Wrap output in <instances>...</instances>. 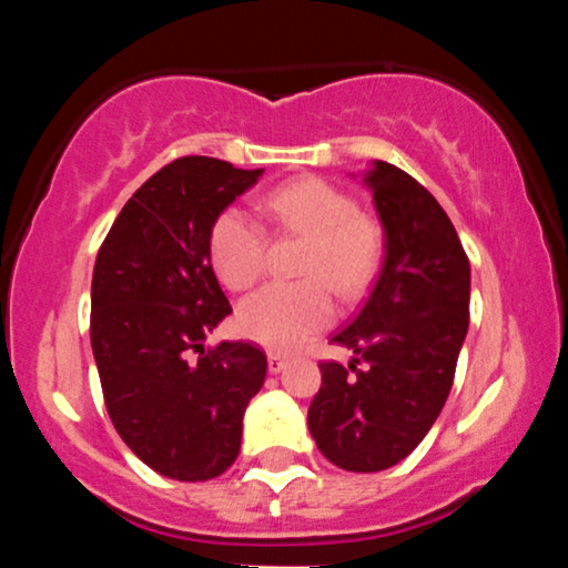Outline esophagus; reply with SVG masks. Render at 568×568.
<instances>
[{
    "mask_svg": "<svg viewBox=\"0 0 568 568\" xmlns=\"http://www.w3.org/2000/svg\"><path fill=\"white\" fill-rule=\"evenodd\" d=\"M266 361H270V374H280V371L288 366V357L280 355V352H270V357H266Z\"/></svg>",
    "mask_w": 568,
    "mask_h": 568,
    "instance_id": "esophagus-1",
    "label": "esophagus"
}]
</instances>
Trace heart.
Wrapping results in <instances>:
<instances>
[{"label":"heart","mask_w":568,"mask_h":568,"mask_svg":"<svg viewBox=\"0 0 568 568\" xmlns=\"http://www.w3.org/2000/svg\"><path fill=\"white\" fill-rule=\"evenodd\" d=\"M262 211L277 230L306 237L310 245L298 264V275L306 280L264 285L240 304L237 321L243 334L264 347L296 349L334 317L326 284L342 298H355L368 288L379 266L382 232L374 219L357 211L347 192L323 179L277 186L264 197ZM211 262L226 288H251L266 264L262 224L243 207H226L213 221Z\"/></svg>","instance_id":"heart-1"}]
</instances>
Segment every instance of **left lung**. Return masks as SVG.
Segmentation results:
<instances>
[{
    "mask_svg": "<svg viewBox=\"0 0 568 568\" xmlns=\"http://www.w3.org/2000/svg\"><path fill=\"white\" fill-rule=\"evenodd\" d=\"M363 184L382 221L384 264L363 310L331 338L355 357L349 368L321 363L306 425L336 467L379 473L419 446L452 393L470 323V262L419 181L374 160Z\"/></svg>",
    "mask_w": 568,
    "mask_h": 568,
    "instance_id": "left-lung-1",
    "label": "left lung"
}]
</instances>
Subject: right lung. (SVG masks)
I'll list each match as a JSON object with an SVG mask.
<instances>
[{
    "mask_svg": "<svg viewBox=\"0 0 568 568\" xmlns=\"http://www.w3.org/2000/svg\"><path fill=\"white\" fill-rule=\"evenodd\" d=\"M258 171L181 158L125 202L98 251L90 344L103 400L143 465L173 480L232 467L266 355L245 342L205 347L232 312L211 264V230Z\"/></svg>",
    "mask_w": 568,
    "mask_h": 568,
    "instance_id": "obj_1",
    "label": "right lung"
}]
</instances>
